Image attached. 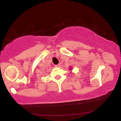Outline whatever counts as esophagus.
Wrapping results in <instances>:
<instances>
[{"label": "esophagus", "instance_id": "obj_1", "mask_svg": "<svg viewBox=\"0 0 121 121\" xmlns=\"http://www.w3.org/2000/svg\"><path fill=\"white\" fill-rule=\"evenodd\" d=\"M55 67H60V64H58L56 65H55Z\"/></svg>", "mask_w": 121, "mask_h": 121}]
</instances>
